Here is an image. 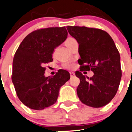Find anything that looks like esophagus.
I'll return each mask as SVG.
<instances>
[{
	"mask_svg": "<svg viewBox=\"0 0 132 132\" xmlns=\"http://www.w3.org/2000/svg\"><path fill=\"white\" fill-rule=\"evenodd\" d=\"M70 76H74V72H70Z\"/></svg>",
	"mask_w": 132,
	"mask_h": 132,
	"instance_id": "34e87169",
	"label": "esophagus"
}]
</instances>
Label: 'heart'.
<instances>
[{"mask_svg": "<svg viewBox=\"0 0 132 132\" xmlns=\"http://www.w3.org/2000/svg\"><path fill=\"white\" fill-rule=\"evenodd\" d=\"M74 40H75V39H73V38L72 37L67 38V39L65 40V44L67 47H69V46H70V44L72 43V42ZM55 51H54L53 54H55ZM63 67L64 68H65V69H72V68L74 67V63H72V62H66V63H65L63 65Z\"/></svg>", "mask_w": 132, "mask_h": 132, "instance_id": "1", "label": "heart"}]
</instances>
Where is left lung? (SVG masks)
I'll return each instance as SVG.
<instances>
[{"instance_id": "left-lung-1", "label": "left lung", "mask_w": 132, "mask_h": 132, "mask_svg": "<svg viewBox=\"0 0 132 132\" xmlns=\"http://www.w3.org/2000/svg\"><path fill=\"white\" fill-rule=\"evenodd\" d=\"M70 36L79 44L81 58L80 71L76 76L80 79L77 96L88 106L101 107L116 95L121 78L120 55L114 42L107 32L95 28L67 26ZM92 70L94 75L87 78L81 72Z\"/></svg>"}]
</instances>
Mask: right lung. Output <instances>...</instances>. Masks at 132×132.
I'll return each instance as SVG.
<instances>
[{"mask_svg":"<svg viewBox=\"0 0 132 132\" xmlns=\"http://www.w3.org/2000/svg\"><path fill=\"white\" fill-rule=\"evenodd\" d=\"M65 27L40 28L25 37L13 62L12 81L20 101L32 109L42 110L56 102L60 88L70 79L67 70L45 77V63L53 61L54 50L67 37Z\"/></svg>","mask_w":132,"mask_h":132,"instance_id":"obj_1","label":"right lung"}]
</instances>
